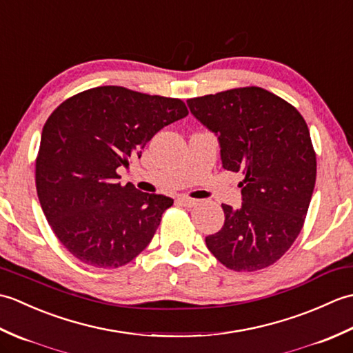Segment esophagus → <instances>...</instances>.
Instances as JSON below:
<instances>
[{
	"mask_svg": "<svg viewBox=\"0 0 353 353\" xmlns=\"http://www.w3.org/2000/svg\"><path fill=\"white\" fill-rule=\"evenodd\" d=\"M177 201H179V203H181V205L188 206V208H192V206L197 205V200H196V199H190V197H185V196L177 197Z\"/></svg>",
	"mask_w": 353,
	"mask_h": 353,
	"instance_id": "obj_1",
	"label": "esophagus"
}]
</instances>
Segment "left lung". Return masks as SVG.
I'll list each match as a JSON object with an SVG mask.
<instances>
[{"instance_id":"1","label":"left lung","mask_w":353,"mask_h":353,"mask_svg":"<svg viewBox=\"0 0 353 353\" xmlns=\"http://www.w3.org/2000/svg\"><path fill=\"white\" fill-rule=\"evenodd\" d=\"M220 144L224 170L241 172L243 203L221 205V230L206 245L223 265L256 272L301 234L316 185L308 125L296 108L262 88H236L186 101Z\"/></svg>"}]
</instances>
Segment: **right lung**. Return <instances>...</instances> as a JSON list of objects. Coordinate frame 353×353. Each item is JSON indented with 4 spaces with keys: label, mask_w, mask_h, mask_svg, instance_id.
Here are the masks:
<instances>
[{
    "label": "right lung",
    "mask_w": 353,
    "mask_h": 353,
    "mask_svg": "<svg viewBox=\"0 0 353 353\" xmlns=\"http://www.w3.org/2000/svg\"><path fill=\"white\" fill-rule=\"evenodd\" d=\"M186 115L182 100L121 86L88 89L52 112L42 129L36 190L72 256L118 268L150 244L172 199L121 186L118 168H129L157 132Z\"/></svg>",
    "instance_id": "right-lung-1"
}]
</instances>
